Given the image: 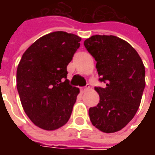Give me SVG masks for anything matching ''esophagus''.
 I'll use <instances>...</instances> for the list:
<instances>
[{
    "label": "esophagus",
    "mask_w": 155,
    "mask_h": 155,
    "mask_svg": "<svg viewBox=\"0 0 155 155\" xmlns=\"http://www.w3.org/2000/svg\"><path fill=\"white\" fill-rule=\"evenodd\" d=\"M89 89H90V86H89V84H87L86 86L84 87V88H82V92H86L87 91H89Z\"/></svg>",
    "instance_id": "1"
}]
</instances>
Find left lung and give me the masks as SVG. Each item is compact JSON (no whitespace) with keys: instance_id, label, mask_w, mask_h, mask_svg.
Listing matches in <instances>:
<instances>
[{"instance_id":"1","label":"left lung","mask_w":155,"mask_h":155,"mask_svg":"<svg viewBox=\"0 0 155 155\" xmlns=\"http://www.w3.org/2000/svg\"><path fill=\"white\" fill-rule=\"evenodd\" d=\"M95 60L99 80L96 87L100 101L89 110L93 126L115 133L130 122L139 109L145 88V67L138 52L127 41L113 35H93L84 42Z\"/></svg>"}]
</instances>
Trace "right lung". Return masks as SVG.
Returning <instances> with one entry per match:
<instances>
[{
    "label": "right lung",
    "mask_w": 155,
    "mask_h": 155,
    "mask_svg": "<svg viewBox=\"0 0 155 155\" xmlns=\"http://www.w3.org/2000/svg\"><path fill=\"white\" fill-rule=\"evenodd\" d=\"M81 38L58 31L37 39L22 55L16 73L23 110L39 128L55 130L68 122L79 89L67 78V65Z\"/></svg>",
    "instance_id": "1"
}]
</instances>
